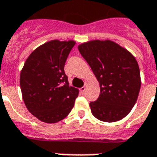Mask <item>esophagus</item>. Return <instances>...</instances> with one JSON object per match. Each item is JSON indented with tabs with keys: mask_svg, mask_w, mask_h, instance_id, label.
Segmentation results:
<instances>
[{
	"mask_svg": "<svg viewBox=\"0 0 157 157\" xmlns=\"http://www.w3.org/2000/svg\"><path fill=\"white\" fill-rule=\"evenodd\" d=\"M86 90V86H83L82 88H80V91L82 92V93H84V91Z\"/></svg>",
	"mask_w": 157,
	"mask_h": 157,
	"instance_id": "obj_1",
	"label": "esophagus"
}]
</instances>
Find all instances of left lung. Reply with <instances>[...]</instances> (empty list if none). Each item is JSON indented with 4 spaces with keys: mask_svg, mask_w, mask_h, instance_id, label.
Segmentation results:
<instances>
[{
    "mask_svg": "<svg viewBox=\"0 0 157 157\" xmlns=\"http://www.w3.org/2000/svg\"><path fill=\"white\" fill-rule=\"evenodd\" d=\"M78 48L99 83V97L89 104L93 115L107 122L124 118L135 105L141 88L135 57L110 40H89Z\"/></svg>",
    "mask_w": 157,
    "mask_h": 157,
    "instance_id": "8db88e82",
    "label": "left lung"
}]
</instances>
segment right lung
Listing matches in <instances>:
<instances>
[{
  "label": "right lung",
  "mask_w": 157,
  "mask_h": 157,
  "mask_svg": "<svg viewBox=\"0 0 157 157\" xmlns=\"http://www.w3.org/2000/svg\"><path fill=\"white\" fill-rule=\"evenodd\" d=\"M74 40H53L29 55L20 75L24 102L33 116L46 123H55L74 108L78 89L69 85L64 64Z\"/></svg>",
  "instance_id": "add662e5"
}]
</instances>
